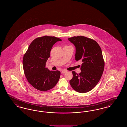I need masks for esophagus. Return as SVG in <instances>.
I'll list each match as a JSON object with an SVG mask.
<instances>
[{
    "mask_svg": "<svg viewBox=\"0 0 127 127\" xmlns=\"http://www.w3.org/2000/svg\"><path fill=\"white\" fill-rule=\"evenodd\" d=\"M66 72H67L66 70H62V71H61V73H62V74H65V73H66Z\"/></svg>",
    "mask_w": 127,
    "mask_h": 127,
    "instance_id": "esophagus-1",
    "label": "esophagus"
}]
</instances>
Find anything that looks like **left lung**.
I'll list each match as a JSON object with an SVG mask.
<instances>
[{
    "instance_id": "obj_1",
    "label": "left lung",
    "mask_w": 127,
    "mask_h": 127,
    "mask_svg": "<svg viewBox=\"0 0 127 127\" xmlns=\"http://www.w3.org/2000/svg\"><path fill=\"white\" fill-rule=\"evenodd\" d=\"M68 39L76 47V61L81 60L83 62L81 72L78 74L73 71L70 84L78 92H88L97 85L104 71L101 49L96 41L85 36H73Z\"/></svg>"
}]
</instances>
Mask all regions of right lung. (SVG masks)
Listing matches in <instances>:
<instances>
[{
	"instance_id": "right-lung-1",
	"label": "right lung",
	"mask_w": 127,
	"mask_h": 127,
	"mask_svg": "<svg viewBox=\"0 0 127 127\" xmlns=\"http://www.w3.org/2000/svg\"><path fill=\"white\" fill-rule=\"evenodd\" d=\"M62 40L55 36H45L35 39L29 46L23 59L24 74L28 82L41 91L54 88L60 78L61 72L50 71L46 63L55 43Z\"/></svg>"
}]
</instances>
